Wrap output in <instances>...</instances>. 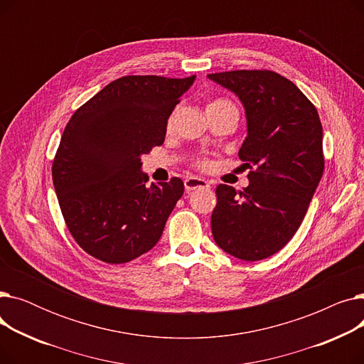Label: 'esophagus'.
<instances>
[{
	"label": "esophagus",
	"mask_w": 364,
	"mask_h": 364,
	"mask_svg": "<svg viewBox=\"0 0 364 364\" xmlns=\"http://www.w3.org/2000/svg\"><path fill=\"white\" fill-rule=\"evenodd\" d=\"M184 187L187 192H193V190H200V188H209V183L203 178L199 177H188L184 180Z\"/></svg>",
	"instance_id": "34e87169"
}]
</instances>
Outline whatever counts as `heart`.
<instances>
[{"label":"heart","mask_w":364,"mask_h":364,"mask_svg":"<svg viewBox=\"0 0 364 364\" xmlns=\"http://www.w3.org/2000/svg\"><path fill=\"white\" fill-rule=\"evenodd\" d=\"M228 105H232V103L227 102V100H223V99H217V100L209 103L208 107H218V106H228ZM168 122H169V124L172 122V117L169 118ZM196 165H198L199 168H202V169H208L209 166H211V162H209L208 159H203V158H202V159H198V161H196Z\"/></svg>","instance_id":"heart-1"}]
</instances>
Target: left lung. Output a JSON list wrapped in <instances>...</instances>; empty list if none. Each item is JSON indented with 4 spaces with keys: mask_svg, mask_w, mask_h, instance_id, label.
Listing matches in <instances>:
<instances>
[{
    "mask_svg": "<svg viewBox=\"0 0 364 364\" xmlns=\"http://www.w3.org/2000/svg\"><path fill=\"white\" fill-rule=\"evenodd\" d=\"M233 91L246 112L247 137L239 158L250 168L242 192L217 187L211 228L223 251L259 261L296 233L324 169L323 128L316 106L273 70L209 73Z\"/></svg>",
    "mask_w": 364,
    "mask_h": 364,
    "instance_id": "left-lung-1",
    "label": "left lung"
}]
</instances>
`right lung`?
<instances>
[{
  "label": "right lung",
  "mask_w": 364,
  "mask_h": 364,
  "mask_svg": "<svg viewBox=\"0 0 364 364\" xmlns=\"http://www.w3.org/2000/svg\"><path fill=\"white\" fill-rule=\"evenodd\" d=\"M188 78L128 75L107 84L69 119L53 161V184L75 242L91 257L124 264L150 251L184 184L146 183L141 155L165 140Z\"/></svg>",
  "instance_id": "right-lung-1"
}]
</instances>
